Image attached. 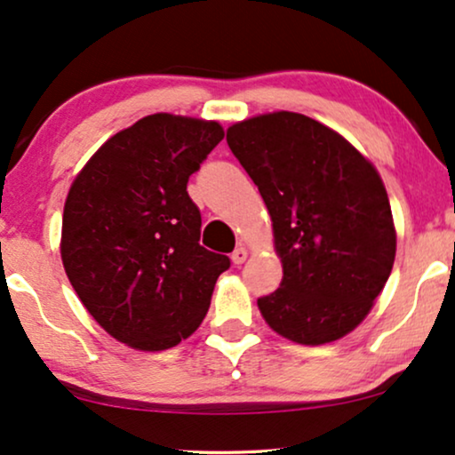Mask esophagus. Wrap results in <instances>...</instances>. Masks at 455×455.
<instances>
[{
  "instance_id": "34e87169",
  "label": "esophagus",
  "mask_w": 455,
  "mask_h": 455,
  "mask_svg": "<svg viewBox=\"0 0 455 455\" xmlns=\"http://www.w3.org/2000/svg\"><path fill=\"white\" fill-rule=\"evenodd\" d=\"M246 257H249V253H246L244 246H236V251L232 253V261L236 263V266H240V263L246 261Z\"/></svg>"
}]
</instances>
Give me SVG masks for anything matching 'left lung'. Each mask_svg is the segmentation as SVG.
<instances>
[{
	"instance_id": "left-lung-1",
	"label": "left lung",
	"mask_w": 455,
	"mask_h": 455,
	"mask_svg": "<svg viewBox=\"0 0 455 455\" xmlns=\"http://www.w3.org/2000/svg\"><path fill=\"white\" fill-rule=\"evenodd\" d=\"M228 145L266 202L283 283L259 297L278 335L321 346L356 329L396 253L388 194L375 166L312 117L274 111L228 128Z\"/></svg>"
}]
</instances>
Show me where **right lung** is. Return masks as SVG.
I'll use <instances>...</instances> for the list:
<instances>
[{"label":"right lung","instance_id":"1","mask_svg":"<svg viewBox=\"0 0 455 455\" xmlns=\"http://www.w3.org/2000/svg\"><path fill=\"white\" fill-rule=\"evenodd\" d=\"M221 139L219 122L148 116L100 145L71 183L60 234L67 278L122 344L166 350L209 312L229 257L200 246L188 181Z\"/></svg>","mask_w":455,"mask_h":455}]
</instances>
